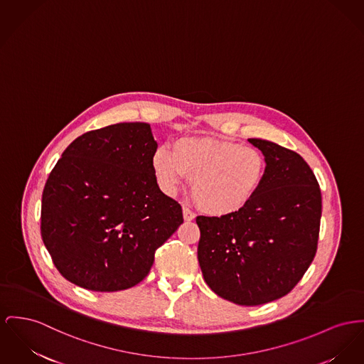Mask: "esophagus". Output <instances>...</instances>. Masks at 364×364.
I'll use <instances>...</instances> for the list:
<instances>
[{"label": "esophagus", "mask_w": 364, "mask_h": 364, "mask_svg": "<svg viewBox=\"0 0 364 364\" xmlns=\"http://www.w3.org/2000/svg\"><path fill=\"white\" fill-rule=\"evenodd\" d=\"M182 213H183V219L185 220H188V222H191V220H193L194 214L193 211L191 210V208H188V207H183V210H182Z\"/></svg>", "instance_id": "1"}]
</instances>
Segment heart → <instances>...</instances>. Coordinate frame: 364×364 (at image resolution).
I'll return each mask as SVG.
<instances>
[{
  "mask_svg": "<svg viewBox=\"0 0 364 364\" xmlns=\"http://www.w3.org/2000/svg\"><path fill=\"white\" fill-rule=\"evenodd\" d=\"M151 168L161 191L175 196L192 179V193L201 210L226 217L244 210L267 176L264 154L251 146L211 136H183L171 150L159 147Z\"/></svg>",
  "mask_w": 364,
  "mask_h": 364,
  "instance_id": "heart-1",
  "label": "heart"
}]
</instances>
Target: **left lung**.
<instances>
[{
	"label": "left lung",
	"instance_id": "8db88e82",
	"mask_svg": "<svg viewBox=\"0 0 364 364\" xmlns=\"http://www.w3.org/2000/svg\"><path fill=\"white\" fill-rule=\"evenodd\" d=\"M267 160L261 191L240 213L200 215L197 258L205 283L223 299L262 305L289 294L315 258L321 193L295 151L248 139Z\"/></svg>",
	"mask_w": 364,
	"mask_h": 364
}]
</instances>
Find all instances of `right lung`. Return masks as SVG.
I'll use <instances>...</instances> for the list:
<instances>
[{"mask_svg":"<svg viewBox=\"0 0 364 364\" xmlns=\"http://www.w3.org/2000/svg\"><path fill=\"white\" fill-rule=\"evenodd\" d=\"M157 150L146 122H120L74 139L49 173L41 236L65 279L91 291L142 282L156 250L183 222L151 168Z\"/></svg>","mask_w":364,"mask_h":364,"instance_id":"add662e5","label":"right lung"}]
</instances>
